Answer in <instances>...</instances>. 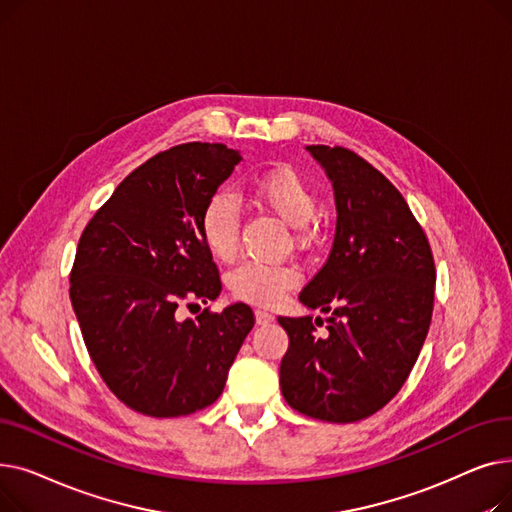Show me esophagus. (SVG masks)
Listing matches in <instances>:
<instances>
[{
    "label": "esophagus",
    "instance_id": "esophagus-1",
    "mask_svg": "<svg viewBox=\"0 0 512 512\" xmlns=\"http://www.w3.org/2000/svg\"><path fill=\"white\" fill-rule=\"evenodd\" d=\"M255 319H257L259 326H267V324H272V321H274V315L263 311V309H257L255 311Z\"/></svg>",
    "mask_w": 512,
    "mask_h": 512
}]
</instances>
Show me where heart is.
Returning <instances> with one entry per match:
<instances>
[{
    "label": "heart",
    "instance_id": "1",
    "mask_svg": "<svg viewBox=\"0 0 512 512\" xmlns=\"http://www.w3.org/2000/svg\"><path fill=\"white\" fill-rule=\"evenodd\" d=\"M253 197L274 211L292 228H303L315 211V197L307 182L286 166L267 170L253 182ZM240 211L230 191L213 193L199 218V232L207 251L218 259H230L238 247ZM299 284V274L290 265H265L245 261L228 274L232 297L259 307L276 305L288 290Z\"/></svg>",
    "mask_w": 512,
    "mask_h": 512
}]
</instances>
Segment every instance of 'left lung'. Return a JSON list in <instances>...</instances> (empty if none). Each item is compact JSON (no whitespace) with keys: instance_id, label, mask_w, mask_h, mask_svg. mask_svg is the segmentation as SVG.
Instances as JSON below:
<instances>
[{"instance_id":"8db88e82","label":"left lung","mask_w":512,"mask_h":512,"mask_svg":"<svg viewBox=\"0 0 512 512\" xmlns=\"http://www.w3.org/2000/svg\"><path fill=\"white\" fill-rule=\"evenodd\" d=\"M307 151L332 182L338 220L330 257L299 301L332 315L326 336L311 315L278 317L290 340L280 388L294 411L353 423L407 382L432 321L436 267L415 215L382 172L344 147Z\"/></svg>"}]
</instances>
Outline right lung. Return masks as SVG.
Listing matches in <instances>:
<instances>
[{
  "label": "right lung",
  "mask_w": 512,
  "mask_h": 512,
  "mask_svg": "<svg viewBox=\"0 0 512 512\" xmlns=\"http://www.w3.org/2000/svg\"><path fill=\"white\" fill-rule=\"evenodd\" d=\"M240 159L222 143L157 153L118 184L78 240L70 301L87 351L107 388L143 415H191L218 400L255 326L245 303L176 317L182 303L220 297L199 218Z\"/></svg>",
  "instance_id": "right-lung-1"
}]
</instances>
